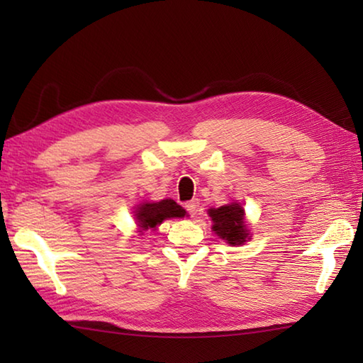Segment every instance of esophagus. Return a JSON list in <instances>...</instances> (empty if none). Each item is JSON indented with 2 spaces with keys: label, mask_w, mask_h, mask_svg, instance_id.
I'll return each mask as SVG.
<instances>
[{
  "label": "esophagus",
  "mask_w": 363,
  "mask_h": 363,
  "mask_svg": "<svg viewBox=\"0 0 363 363\" xmlns=\"http://www.w3.org/2000/svg\"><path fill=\"white\" fill-rule=\"evenodd\" d=\"M186 211L189 212L190 217H195V215L199 212V201H198V199H191V201L186 203Z\"/></svg>",
  "instance_id": "esophagus-1"
}]
</instances>
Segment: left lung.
<instances>
[{
	"label": "left lung",
	"mask_w": 363,
	"mask_h": 363,
	"mask_svg": "<svg viewBox=\"0 0 363 363\" xmlns=\"http://www.w3.org/2000/svg\"><path fill=\"white\" fill-rule=\"evenodd\" d=\"M215 234L230 245H243L248 238V229L243 221V207L235 203L221 206L218 209H211Z\"/></svg>",
	"instance_id": "8db88e82"
}]
</instances>
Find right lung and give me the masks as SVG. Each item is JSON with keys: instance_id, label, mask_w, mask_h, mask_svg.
<instances>
[{"instance_id": "right-lung-1", "label": "right lung", "mask_w": 363, "mask_h": 363, "mask_svg": "<svg viewBox=\"0 0 363 363\" xmlns=\"http://www.w3.org/2000/svg\"><path fill=\"white\" fill-rule=\"evenodd\" d=\"M184 215H186V211L181 206H177L173 199H162L159 203H143L135 211L138 226L143 230L156 228L167 218H181Z\"/></svg>"}]
</instances>
